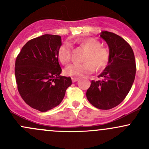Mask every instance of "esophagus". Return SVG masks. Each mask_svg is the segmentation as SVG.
I'll list each match as a JSON object with an SVG mask.
<instances>
[{
	"mask_svg": "<svg viewBox=\"0 0 149 149\" xmlns=\"http://www.w3.org/2000/svg\"><path fill=\"white\" fill-rule=\"evenodd\" d=\"M71 79H72V81H73V83H75V82H76L78 80H79V79H78V78H72Z\"/></svg>",
	"mask_w": 149,
	"mask_h": 149,
	"instance_id": "esophagus-1",
	"label": "esophagus"
}]
</instances>
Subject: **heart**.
<instances>
[{
	"instance_id": "obj_1",
	"label": "heart",
	"mask_w": 149,
	"mask_h": 149,
	"mask_svg": "<svg viewBox=\"0 0 149 149\" xmlns=\"http://www.w3.org/2000/svg\"><path fill=\"white\" fill-rule=\"evenodd\" d=\"M81 45L86 51L83 63H73L65 68L67 76L79 77L89 74L96 68L100 70L105 68L109 59V51L102 47L100 41L95 38H88L81 42ZM71 44L68 42L63 43L58 49V58L63 64H66L71 59Z\"/></svg>"
}]
</instances>
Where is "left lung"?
<instances>
[{
    "mask_svg": "<svg viewBox=\"0 0 149 149\" xmlns=\"http://www.w3.org/2000/svg\"><path fill=\"white\" fill-rule=\"evenodd\" d=\"M100 37L109 47V62L98 76L102 80L91 81L86 97L95 107L110 109L120 104L130 91L136 76V60L131 47L121 37L104 31Z\"/></svg>",
    "mask_w": 149,
    "mask_h": 149,
    "instance_id": "8db88e82",
    "label": "left lung"
}]
</instances>
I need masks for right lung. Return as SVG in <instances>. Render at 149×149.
<instances>
[{"label": "right lung", "mask_w": 149, "mask_h": 149, "mask_svg": "<svg viewBox=\"0 0 149 149\" xmlns=\"http://www.w3.org/2000/svg\"><path fill=\"white\" fill-rule=\"evenodd\" d=\"M61 37L44 34L22 47L15 63L18 91L29 106L47 112L61 103L72 84L70 77L61 76L58 49Z\"/></svg>", "instance_id": "add662e5"}]
</instances>
